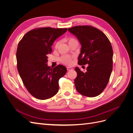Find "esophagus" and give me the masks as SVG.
Wrapping results in <instances>:
<instances>
[{
    "instance_id": "34e87169",
    "label": "esophagus",
    "mask_w": 133,
    "mask_h": 133,
    "mask_svg": "<svg viewBox=\"0 0 133 133\" xmlns=\"http://www.w3.org/2000/svg\"><path fill=\"white\" fill-rule=\"evenodd\" d=\"M66 69H67V70H68V71H69V70H73V68H71V67H69V66L66 67Z\"/></svg>"
}]
</instances>
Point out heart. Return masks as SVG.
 <instances>
[{"label": "heart", "instance_id": "1", "mask_svg": "<svg viewBox=\"0 0 133 133\" xmlns=\"http://www.w3.org/2000/svg\"><path fill=\"white\" fill-rule=\"evenodd\" d=\"M74 41H76V40H75L73 38H71L69 40V43ZM58 44H59V43H57L56 44V46H57L58 45ZM60 61H61V62H62L63 63L65 64H67V65H69V64H70L72 63L71 57H70L69 55H64L60 58Z\"/></svg>", "mask_w": 133, "mask_h": 133}]
</instances>
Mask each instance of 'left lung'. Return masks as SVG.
<instances>
[{"instance_id": "8db88e82", "label": "left lung", "mask_w": 133, "mask_h": 133, "mask_svg": "<svg viewBox=\"0 0 133 133\" xmlns=\"http://www.w3.org/2000/svg\"><path fill=\"white\" fill-rule=\"evenodd\" d=\"M68 30L82 45L78 64H88L86 72L78 67L75 68L77 73L74 80L76 89L88 97L98 96L107 87L112 71L113 51L111 43L101 30L91 26H75Z\"/></svg>"}]
</instances>
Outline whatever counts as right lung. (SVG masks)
Instances as JSON below:
<instances>
[{
    "mask_svg": "<svg viewBox=\"0 0 133 133\" xmlns=\"http://www.w3.org/2000/svg\"><path fill=\"white\" fill-rule=\"evenodd\" d=\"M67 28H40L28 31L19 42L16 58L17 68L24 85L35 98L45 100L59 90V80L66 68L58 65L53 69L48 65L47 55L51 53L54 41Z\"/></svg>",
    "mask_w": 133,
    "mask_h": 133,
    "instance_id": "add662e5",
    "label": "right lung"
}]
</instances>
